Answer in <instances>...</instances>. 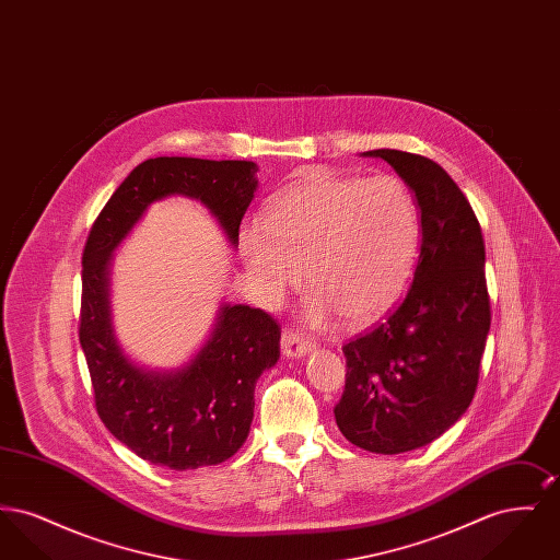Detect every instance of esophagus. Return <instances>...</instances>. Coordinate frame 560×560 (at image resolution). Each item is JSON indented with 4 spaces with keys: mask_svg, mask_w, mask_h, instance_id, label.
Segmentation results:
<instances>
[{
    "mask_svg": "<svg viewBox=\"0 0 560 560\" xmlns=\"http://www.w3.org/2000/svg\"><path fill=\"white\" fill-rule=\"evenodd\" d=\"M313 342L308 338H304L298 329L285 327L281 334V350L285 357H304L306 352L313 350Z\"/></svg>",
    "mask_w": 560,
    "mask_h": 560,
    "instance_id": "obj_1",
    "label": "esophagus"
}]
</instances>
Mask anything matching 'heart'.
<instances>
[{
    "label": "heart",
    "instance_id": "b5f03b06",
    "mask_svg": "<svg viewBox=\"0 0 560 560\" xmlns=\"http://www.w3.org/2000/svg\"><path fill=\"white\" fill-rule=\"evenodd\" d=\"M243 256L268 302L295 288L306 268L308 315L372 319L405 288L420 249V210L395 174L372 178L313 172L247 229Z\"/></svg>",
    "mask_w": 560,
    "mask_h": 560
}]
</instances>
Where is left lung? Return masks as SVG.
Masks as SVG:
<instances>
[{
    "mask_svg": "<svg viewBox=\"0 0 560 560\" xmlns=\"http://www.w3.org/2000/svg\"><path fill=\"white\" fill-rule=\"evenodd\" d=\"M416 192L420 260L409 292L368 334L342 347L347 382L334 407L348 441L372 453L411 452L466 413L491 325L479 218L432 160L377 149Z\"/></svg>",
    "mask_w": 560,
    "mask_h": 560,
    "instance_id": "1",
    "label": "left lung"
}]
</instances>
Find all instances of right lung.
<instances>
[{
  "label": "right lung",
  "mask_w": 560,
  "mask_h": 560,
  "mask_svg": "<svg viewBox=\"0 0 560 560\" xmlns=\"http://www.w3.org/2000/svg\"><path fill=\"white\" fill-rule=\"evenodd\" d=\"M256 172L254 161H142L110 195L83 245L80 342L94 405L110 434L151 464L188 470L237 453L254 418L256 380L279 359L281 325L262 308L224 306L212 338L185 370L142 372L121 354L110 331V252L149 203L174 192L206 203L237 243Z\"/></svg>",
  "instance_id": "1"
}]
</instances>
